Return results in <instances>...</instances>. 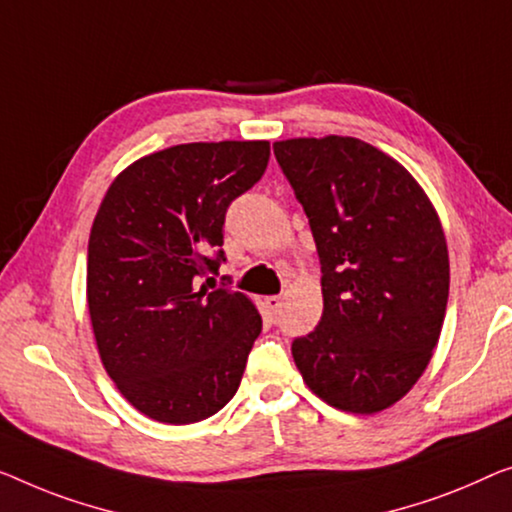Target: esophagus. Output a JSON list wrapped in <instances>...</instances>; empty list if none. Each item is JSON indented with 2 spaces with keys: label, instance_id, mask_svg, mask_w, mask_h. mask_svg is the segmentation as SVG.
I'll return each mask as SVG.
<instances>
[{
  "label": "esophagus",
  "instance_id": "esophagus-1",
  "mask_svg": "<svg viewBox=\"0 0 512 512\" xmlns=\"http://www.w3.org/2000/svg\"><path fill=\"white\" fill-rule=\"evenodd\" d=\"M264 303L271 312H278L282 308V296H266Z\"/></svg>",
  "mask_w": 512,
  "mask_h": 512
}]
</instances>
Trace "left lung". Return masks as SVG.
Returning <instances> with one entry per match:
<instances>
[{"mask_svg":"<svg viewBox=\"0 0 512 512\" xmlns=\"http://www.w3.org/2000/svg\"><path fill=\"white\" fill-rule=\"evenodd\" d=\"M273 154L322 264L324 312L292 342L294 363L331 407L377 414L439 342L451 282L439 216L398 160L356 137H296Z\"/></svg>","mask_w":512,"mask_h":512,"instance_id":"obj_1","label":"left lung"}]
</instances>
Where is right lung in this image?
I'll return each instance as SVG.
<instances>
[{"mask_svg":"<svg viewBox=\"0 0 512 512\" xmlns=\"http://www.w3.org/2000/svg\"><path fill=\"white\" fill-rule=\"evenodd\" d=\"M269 142H193L128 165L89 234L87 303L121 395L158 423L204 421L234 398L262 317L216 287L225 213L262 179ZM227 280V278H225Z\"/></svg>","mask_w":512,"mask_h":512,"instance_id":"add662e5","label":"right lung"}]
</instances>
